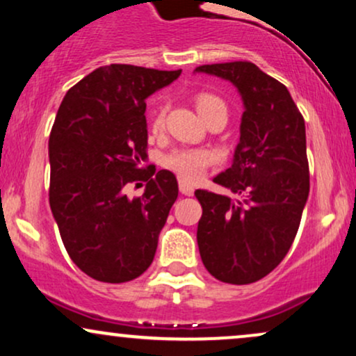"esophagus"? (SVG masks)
Returning a JSON list of instances; mask_svg holds the SVG:
<instances>
[{
    "instance_id": "obj_1",
    "label": "esophagus",
    "mask_w": 356,
    "mask_h": 356,
    "mask_svg": "<svg viewBox=\"0 0 356 356\" xmlns=\"http://www.w3.org/2000/svg\"><path fill=\"white\" fill-rule=\"evenodd\" d=\"M179 191H181L184 195H192V194H194V187H192L191 184L186 182V181H179Z\"/></svg>"
}]
</instances>
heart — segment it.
<instances>
[{
	"instance_id": "heart-1",
	"label": "heart",
	"mask_w": 356,
	"mask_h": 356,
	"mask_svg": "<svg viewBox=\"0 0 356 356\" xmlns=\"http://www.w3.org/2000/svg\"><path fill=\"white\" fill-rule=\"evenodd\" d=\"M195 107L201 113L204 120L214 117L224 115L227 118V105L220 97L211 92H201L195 95ZM165 122V105H157L150 115V130L152 134L162 132ZM216 162L214 154L207 149H174L164 157V165L172 170L179 177L186 181H197L201 175L206 172L207 167Z\"/></svg>"
}]
</instances>
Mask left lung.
Segmentation results:
<instances>
[{
	"label": "left lung",
	"instance_id": "1",
	"mask_svg": "<svg viewBox=\"0 0 356 356\" xmlns=\"http://www.w3.org/2000/svg\"><path fill=\"white\" fill-rule=\"evenodd\" d=\"M195 72L234 83L246 108L232 165L212 179L239 197L195 191L199 252L216 280L254 283L284 259L300 227L309 194L305 118L288 88L251 61Z\"/></svg>",
	"mask_w": 356,
	"mask_h": 356
}]
</instances>
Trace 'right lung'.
<instances>
[{
	"instance_id": "add662e5",
	"label": "right lung",
	"mask_w": 356,
	"mask_h": 356,
	"mask_svg": "<svg viewBox=\"0 0 356 356\" xmlns=\"http://www.w3.org/2000/svg\"><path fill=\"white\" fill-rule=\"evenodd\" d=\"M181 72L112 63L61 102L48 140L50 207L68 256L93 280L125 283L152 264L179 187L170 170L144 167L145 99ZM138 181L145 194L129 200L126 186Z\"/></svg>"
}]
</instances>
